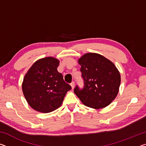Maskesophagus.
Listing matches in <instances>:
<instances>
[{
	"instance_id": "34e87169",
	"label": "esophagus",
	"mask_w": 146,
	"mask_h": 146,
	"mask_svg": "<svg viewBox=\"0 0 146 146\" xmlns=\"http://www.w3.org/2000/svg\"><path fill=\"white\" fill-rule=\"evenodd\" d=\"M70 85L71 86V88H72V89H73L74 87H75V82H74V81H72L71 83L70 84Z\"/></svg>"
}]
</instances>
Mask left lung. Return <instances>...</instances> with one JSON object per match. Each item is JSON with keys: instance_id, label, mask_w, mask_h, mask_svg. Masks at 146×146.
I'll list each match as a JSON object with an SVG mask.
<instances>
[{"instance_id": "8db88e82", "label": "left lung", "mask_w": 146, "mask_h": 146, "mask_svg": "<svg viewBox=\"0 0 146 146\" xmlns=\"http://www.w3.org/2000/svg\"><path fill=\"white\" fill-rule=\"evenodd\" d=\"M84 86L78 85L74 93L84 104L100 109L108 106L117 97L120 75L115 64L102 55L87 53L78 60Z\"/></svg>"}]
</instances>
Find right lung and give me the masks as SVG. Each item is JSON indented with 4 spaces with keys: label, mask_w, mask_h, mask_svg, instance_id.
<instances>
[{
    "label": "right lung",
    "mask_w": 146,
    "mask_h": 146,
    "mask_svg": "<svg viewBox=\"0 0 146 146\" xmlns=\"http://www.w3.org/2000/svg\"><path fill=\"white\" fill-rule=\"evenodd\" d=\"M59 61L46 57L35 62L24 78L23 91L27 102L35 110L49 113L60 107L71 87L58 72Z\"/></svg>",
    "instance_id": "1"
}]
</instances>
